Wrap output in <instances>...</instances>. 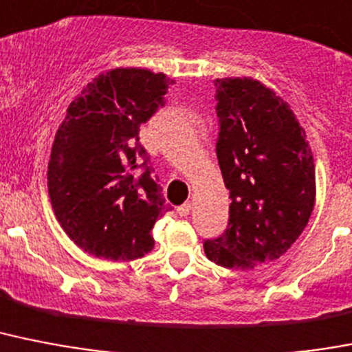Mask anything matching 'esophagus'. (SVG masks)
Returning a JSON list of instances; mask_svg holds the SVG:
<instances>
[{
  "label": "esophagus",
  "instance_id": "obj_1",
  "mask_svg": "<svg viewBox=\"0 0 352 352\" xmlns=\"http://www.w3.org/2000/svg\"><path fill=\"white\" fill-rule=\"evenodd\" d=\"M190 211H191V202H184V204H181L179 208H177V213H179L181 217L190 215Z\"/></svg>",
  "mask_w": 352,
  "mask_h": 352
}]
</instances>
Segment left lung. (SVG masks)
I'll use <instances>...</instances> for the list:
<instances>
[{
    "instance_id": "1",
    "label": "left lung",
    "mask_w": 352,
    "mask_h": 352,
    "mask_svg": "<svg viewBox=\"0 0 352 352\" xmlns=\"http://www.w3.org/2000/svg\"><path fill=\"white\" fill-rule=\"evenodd\" d=\"M217 157L230 190L224 235L206 256L228 270H251L284 255L309 222L316 201L315 159L289 104L253 77H222Z\"/></svg>"
}]
</instances>
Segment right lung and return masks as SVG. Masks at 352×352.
<instances>
[{"label": "right lung", "mask_w": 352, "mask_h": 352, "mask_svg": "<svg viewBox=\"0 0 352 352\" xmlns=\"http://www.w3.org/2000/svg\"><path fill=\"white\" fill-rule=\"evenodd\" d=\"M173 85L148 68H113L94 77L68 104L48 161V195L74 244L104 260H135L155 241L164 204L139 126Z\"/></svg>", "instance_id": "add662e5"}]
</instances>
